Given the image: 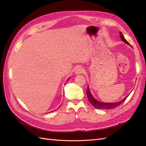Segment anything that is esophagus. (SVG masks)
Instances as JSON below:
<instances>
[{
	"label": "esophagus",
	"mask_w": 146,
	"mask_h": 146,
	"mask_svg": "<svg viewBox=\"0 0 146 146\" xmlns=\"http://www.w3.org/2000/svg\"><path fill=\"white\" fill-rule=\"evenodd\" d=\"M84 72V69L83 68L80 67V66H78L75 69V74H82Z\"/></svg>",
	"instance_id": "esophagus-1"
}]
</instances>
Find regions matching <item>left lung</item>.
Segmentation results:
<instances>
[{"label": "left lung", "mask_w": 146, "mask_h": 146, "mask_svg": "<svg viewBox=\"0 0 146 146\" xmlns=\"http://www.w3.org/2000/svg\"><path fill=\"white\" fill-rule=\"evenodd\" d=\"M120 34V37L121 39H122V41L124 42L125 43H126L128 45H130V43L128 42L126 39H125L124 36H123V35L121 32L119 33ZM86 94L88 96V99L89 100V102L91 103V104L93 106V107L97 109H100V110H110V109H113V108H115L116 107H117L118 106L120 105L121 104H122L123 102H124L127 98L129 96H127V97L122 99V100L119 101V102H114V103H105V102H99L96 99H95L94 98V97L92 96V95L91 94L89 86H88L87 88V91H86Z\"/></svg>", "instance_id": "8db88e82"}]
</instances>
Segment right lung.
Segmentation results:
<instances>
[{"label":"right lung","mask_w":146,"mask_h":146,"mask_svg":"<svg viewBox=\"0 0 146 146\" xmlns=\"http://www.w3.org/2000/svg\"><path fill=\"white\" fill-rule=\"evenodd\" d=\"M68 80H69V79H68Z\"/></svg>","instance_id":"obj_1"}]
</instances>
